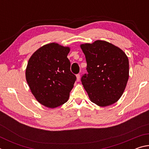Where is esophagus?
I'll return each instance as SVG.
<instances>
[{
    "instance_id": "34e87169",
    "label": "esophagus",
    "mask_w": 149,
    "mask_h": 149,
    "mask_svg": "<svg viewBox=\"0 0 149 149\" xmlns=\"http://www.w3.org/2000/svg\"><path fill=\"white\" fill-rule=\"evenodd\" d=\"M76 77H77V80L78 81H79L80 80V74H77L76 75Z\"/></svg>"
}]
</instances>
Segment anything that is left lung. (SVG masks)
Listing matches in <instances>:
<instances>
[{
	"instance_id": "8db88e82",
	"label": "left lung",
	"mask_w": 149,
	"mask_h": 149,
	"mask_svg": "<svg viewBox=\"0 0 149 149\" xmlns=\"http://www.w3.org/2000/svg\"><path fill=\"white\" fill-rule=\"evenodd\" d=\"M81 48L87 71L81 80L89 99L100 107L114 104L122 95L129 78L127 56L120 48L100 40Z\"/></svg>"
}]
</instances>
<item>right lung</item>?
Listing matches in <instances>:
<instances>
[{"label": "right lung", "mask_w": 149, "mask_h": 149, "mask_svg": "<svg viewBox=\"0 0 149 149\" xmlns=\"http://www.w3.org/2000/svg\"><path fill=\"white\" fill-rule=\"evenodd\" d=\"M69 47L55 42L36 50L27 65L26 77L37 101L48 108H56L67 102L76 80L67 58Z\"/></svg>", "instance_id": "add662e5"}]
</instances>
